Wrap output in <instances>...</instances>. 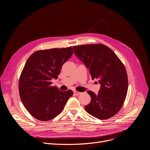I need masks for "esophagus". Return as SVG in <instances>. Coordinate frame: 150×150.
Returning <instances> with one entry per match:
<instances>
[{
	"label": "esophagus",
	"instance_id": "esophagus-1",
	"mask_svg": "<svg viewBox=\"0 0 150 150\" xmlns=\"http://www.w3.org/2000/svg\"><path fill=\"white\" fill-rule=\"evenodd\" d=\"M74 95H75V96H79L81 94V92H78V91H74Z\"/></svg>",
	"mask_w": 150,
	"mask_h": 150
}]
</instances>
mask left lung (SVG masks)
Masks as SVG:
<instances>
[{
	"label": "left lung",
	"instance_id": "1",
	"mask_svg": "<svg viewBox=\"0 0 150 150\" xmlns=\"http://www.w3.org/2000/svg\"><path fill=\"white\" fill-rule=\"evenodd\" d=\"M76 57L89 69L92 79H98V93L88 91L91 97L86 111L98 119L113 117L123 106L128 91L125 67L115 53L103 44L74 46Z\"/></svg>",
	"mask_w": 150,
	"mask_h": 150
}]
</instances>
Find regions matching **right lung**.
Listing matches in <instances>:
<instances>
[{"mask_svg":"<svg viewBox=\"0 0 150 150\" xmlns=\"http://www.w3.org/2000/svg\"><path fill=\"white\" fill-rule=\"evenodd\" d=\"M73 54L72 47L38 50L25 62L19 81V95L27 111L35 119L50 120L64 109L73 91L63 92L52 86L62 66Z\"/></svg>","mask_w":150,"mask_h":150,"instance_id":"right-lung-1","label":"right lung"}]
</instances>
